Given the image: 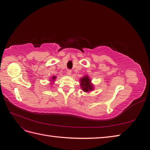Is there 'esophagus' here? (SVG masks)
<instances>
[{
    "mask_svg": "<svg viewBox=\"0 0 150 150\" xmlns=\"http://www.w3.org/2000/svg\"><path fill=\"white\" fill-rule=\"evenodd\" d=\"M67 74L68 75V76H71V73H72V71H71V70H70V69H68L67 71Z\"/></svg>",
    "mask_w": 150,
    "mask_h": 150,
    "instance_id": "1",
    "label": "esophagus"
}]
</instances>
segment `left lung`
Returning <instances> with one entry per match:
<instances>
[{
    "label": "left lung",
    "mask_w": 150,
    "mask_h": 150,
    "mask_svg": "<svg viewBox=\"0 0 150 150\" xmlns=\"http://www.w3.org/2000/svg\"><path fill=\"white\" fill-rule=\"evenodd\" d=\"M81 88L84 92L88 93L89 91H91L93 90V85L91 83V79L88 76H85L83 77V78L80 79Z\"/></svg>",
    "instance_id": "left-lung-1"
}]
</instances>
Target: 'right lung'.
Returning <instances> with one entry per match:
<instances>
[{
  "label": "right lung",
  "instance_id": "obj_1",
  "mask_svg": "<svg viewBox=\"0 0 150 150\" xmlns=\"http://www.w3.org/2000/svg\"><path fill=\"white\" fill-rule=\"evenodd\" d=\"M56 76H52V78H51V81H54V80H55V79H56Z\"/></svg>",
  "mask_w": 150,
  "mask_h": 150
}]
</instances>
